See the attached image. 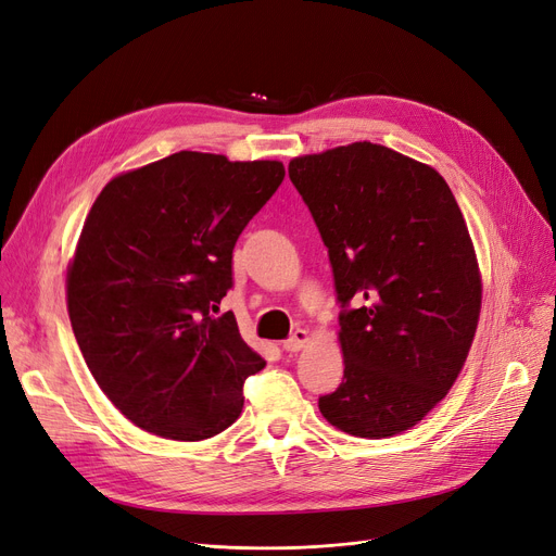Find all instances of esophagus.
<instances>
[{"label":"esophagus","mask_w":556,"mask_h":556,"mask_svg":"<svg viewBox=\"0 0 556 556\" xmlns=\"http://www.w3.org/2000/svg\"><path fill=\"white\" fill-rule=\"evenodd\" d=\"M306 341H309V332H306V330H295L289 339L283 341V351L286 353H298V351H302V348L306 345Z\"/></svg>","instance_id":"obj_1"}]
</instances>
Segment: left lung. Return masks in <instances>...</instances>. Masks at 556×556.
I'll return each instance as SVG.
<instances>
[{
	"label": "left lung",
	"instance_id": "8db88e82",
	"mask_svg": "<svg viewBox=\"0 0 556 556\" xmlns=\"http://www.w3.org/2000/svg\"><path fill=\"white\" fill-rule=\"evenodd\" d=\"M330 254L343 382L323 417L355 438L413 428L456 382L481 314V275L446 180L371 141L291 160Z\"/></svg>",
	"mask_w": 556,
	"mask_h": 556
}]
</instances>
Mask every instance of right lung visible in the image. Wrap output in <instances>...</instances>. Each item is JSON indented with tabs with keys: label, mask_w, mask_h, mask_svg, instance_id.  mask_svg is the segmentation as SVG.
I'll return each instance as SVG.
<instances>
[{
	"label": "right lung",
	"mask_w": 556,
	"mask_h": 556,
	"mask_svg": "<svg viewBox=\"0 0 556 556\" xmlns=\"http://www.w3.org/2000/svg\"><path fill=\"white\" fill-rule=\"evenodd\" d=\"M277 160L180 151L112 178L68 265L77 345L105 396L153 435L199 442L242 413L265 359L219 302L233 247L283 180Z\"/></svg>",
	"instance_id": "right-lung-1"
}]
</instances>
